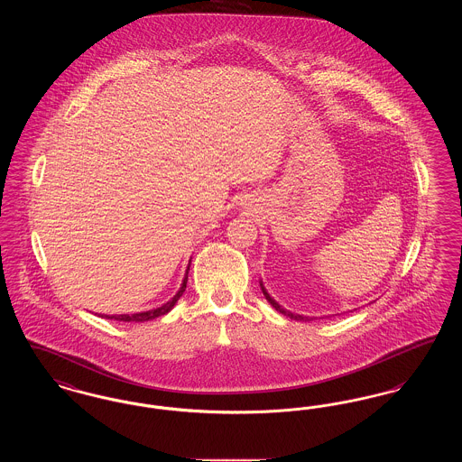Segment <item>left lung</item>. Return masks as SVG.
Returning a JSON list of instances; mask_svg holds the SVG:
<instances>
[{
	"mask_svg": "<svg viewBox=\"0 0 462 462\" xmlns=\"http://www.w3.org/2000/svg\"><path fill=\"white\" fill-rule=\"evenodd\" d=\"M260 286H262V291H263L264 298L268 300V303L272 305V307L275 308L277 311H281V313H284V315H287V317H291V319H294V320H305L307 322L308 317H303V315H294V313H291V311H287V310H284V308L281 307L268 292H266V289L263 287V282H260Z\"/></svg>",
	"mask_w": 462,
	"mask_h": 462,
	"instance_id": "8db88e82",
	"label": "left lung"
}]
</instances>
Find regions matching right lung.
I'll return each mask as SVG.
<instances>
[{"label": "right lung", "mask_w": 462, "mask_h": 462, "mask_svg": "<svg viewBox=\"0 0 462 462\" xmlns=\"http://www.w3.org/2000/svg\"><path fill=\"white\" fill-rule=\"evenodd\" d=\"M190 266V264H189ZM189 266H187V272H185V277H183V282H181V287L178 289V292H176L175 296L168 301V303H164L162 307L154 308V310H149V311H140V313H132V315H128V313H125V315H98V317H104V319H114V320H121V322H147V320H152V319H157V317H161V315H166L168 311H171V308L175 307L176 301L181 298V294L185 292V287H187V281H189Z\"/></svg>", "instance_id": "obj_1"}]
</instances>
